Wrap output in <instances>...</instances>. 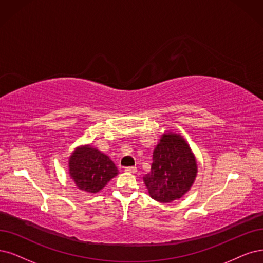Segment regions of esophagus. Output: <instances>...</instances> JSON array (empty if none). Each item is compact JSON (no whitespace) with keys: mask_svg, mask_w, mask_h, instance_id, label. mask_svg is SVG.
I'll return each mask as SVG.
<instances>
[{"mask_svg":"<svg viewBox=\"0 0 263 263\" xmlns=\"http://www.w3.org/2000/svg\"><path fill=\"white\" fill-rule=\"evenodd\" d=\"M124 171H125V172H130V173H137L138 169L135 168V167H126V168L124 169Z\"/></svg>","mask_w":263,"mask_h":263,"instance_id":"obj_1","label":"esophagus"}]
</instances>
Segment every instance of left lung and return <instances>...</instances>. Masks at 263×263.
I'll return each mask as SVG.
<instances>
[{
	"label": "left lung",
	"instance_id": "8db88e82",
	"mask_svg": "<svg viewBox=\"0 0 263 263\" xmlns=\"http://www.w3.org/2000/svg\"><path fill=\"white\" fill-rule=\"evenodd\" d=\"M197 172L196 157L185 139L180 133L166 131L154 148L151 172L143 181L153 199L166 203L185 195Z\"/></svg>",
	"mask_w": 263,
	"mask_h": 263
}]
</instances>
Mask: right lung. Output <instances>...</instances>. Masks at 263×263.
Segmentation results:
<instances>
[{
	"instance_id": "right-lung-1",
	"label": "right lung",
	"mask_w": 263,
	"mask_h": 263,
	"mask_svg": "<svg viewBox=\"0 0 263 263\" xmlns=\"http://www.w3.org/2000/svg\"><path fill=\"white\" fill-rule=\"evenodd\" d=\"M70 179L80 191L95 194L118 174L111 159L90 144L76 147L68 160Z\"/></svg>"
}]
</instances>
